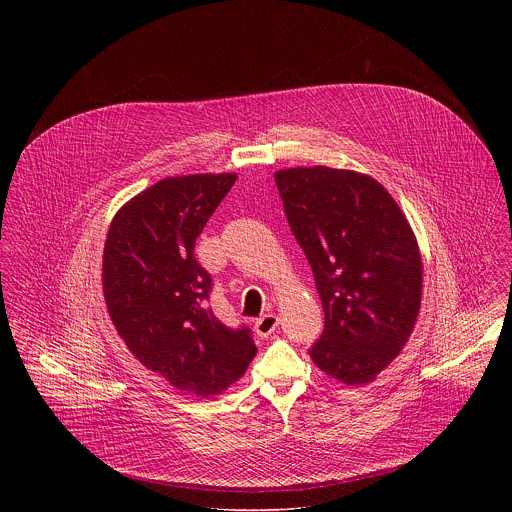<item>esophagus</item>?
<instances>
[{"mask_svg":"<svg viewBox=\"0 0 512 512\" xmlns=\"http://www.w3.org/2000/svg\"><path fill=\"white\" fill-rule=\"evenodd\" d=\"M278 323H280V319H278L276 313H266V315H262V317L256 319V323H254L256 335H258V337H270V335L278 329Z\"/></svg>","mask_w":512,"mask_h":512,"instance_id":"esophagus-1","label":"esophagus"}]
</instances>
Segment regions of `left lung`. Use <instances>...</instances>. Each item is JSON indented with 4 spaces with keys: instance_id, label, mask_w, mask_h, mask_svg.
I'll use <instances>...</instances> for the list:
<instances>
[{
    "instance_id": "8db88e82",
    "label": "left lung",
    "mask_w": 512,
    "mask_h": 512,
    "mask_svg": "<svg viewBox=\"0 0 512 512\" xmlns=\"http://www.w3.org/2000/svg\"><path fill=\"white\" fill-rule=\"evenodd\" d=\"M276 185L325 311L309 357L345 384H366L398 357L420 311L414 232L388 191L361 173L295 167L278 171Z\"/></svg>"
}]
</instances>
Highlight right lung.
<instances>
[{
  "instance_id": "add662e5",
  "label": "right lung",
  "mask_w": 512,
  "mask_h": 512,
  "mask_svg": "<svg viewBox=\"0 0 512 512\" xmlns=\"http://www.w3.org/2000/svg\"><path fill=\"white\" fill-rule=\"evenodd\" d=\"M234 183V173L157 181L118 211L104 246V297L120 337L149 370L201 398L236 382L258 351L250 327L213 313V278L195 258Z\"/></svg>"
}]
</instances>
